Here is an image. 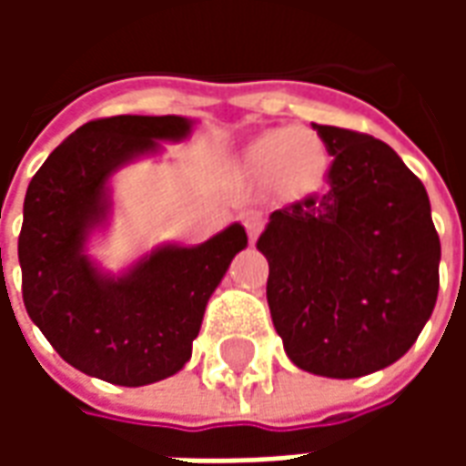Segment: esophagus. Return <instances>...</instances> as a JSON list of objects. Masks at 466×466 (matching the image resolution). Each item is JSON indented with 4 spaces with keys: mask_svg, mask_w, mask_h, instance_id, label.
Instances as JSON below:
<instances>
[{
    "mask_svg": "<svg viewBox=\"0 0 466 466\" xmlns=\"http://www.w3.org/2000/svg\"><path fill=\"white\" fill-rule=\"evenodd\" d=\"M242 222H244V229H247V237H249V242H254L257 237H259V232H262V217L257 212H247L242 217Z\"/></svg>",
    "mask_w": 466,
    "mask_h": 466,
    "instance_id": "esophagus-1",
    "label": "esophagus"
}]
</instances>
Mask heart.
I'll list each match as a JSON object with an SVG mask.
<instances>
[{"instance_id": "b5f03b06", "label": "heart", "mask_w": 466, "mask_h": 466, "mask_svg": "<svg viewBox=\"0 0 466 466\" xmlns=\"http://www.w3.org/2000/svg\"><path fill=\"white\" fill-rule=\"evenodd\" d=\"M327 147L317 137L294 127L269 129L249 147V164L257 172H277L297 192L319 187L327 172Z\"/></svg>"}]
</instances>
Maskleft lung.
<instances>
[{"mask_svg":"<svg viewBox=\"0 0 466 466\" xmlns=\"http://www.w3.org/2000/svg\"><path fill=\"white\" fill-rule=\"evenodd\" d=\"M334 159L327 189L277 209L257 242L287 357L354 380L404 357L440 292V234L424 184L390 144L312 124Z\"/></svg>","mask_w":466,"mask_h":466,"instance_id":"obj_1","label":"left lung"}]
</instances>
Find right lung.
<instances>
[{"label":"right lung","mask_w":466,"mask_h":466,"mask_svg":"<svg viewBox=\"0 0 466 466\" xmlns=\"http://www.w3.org/2000/svg\"><path fill=\"white\" fill-rule=\"evenodd\" d=\"M192 129L184 116L119 115L82 124L46 157L25 197L19 267L26 314L56 354L89 377L142 387L192 357L209 297L247 247L232 224L199 247H159L122 277L85 254L109 212L106 182L122 164Z\"/></svg>","instance_id":"1"}]
</instances>
